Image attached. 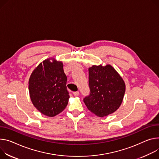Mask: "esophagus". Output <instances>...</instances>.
<instances>
[{
  "label": "esophagus",
  "instance_id": "34e87169",
  "mask_svg": "<svg viewBox=\"0 0 159 159\" xmlns=\"http://www.w3.org/2000/svg\"><path fill=\"white\" fill-rule=\"evenodd\" d=\"M73 94L75 96H78L79 95V91H75V92H74Z\"/></svg>",
  "mask_w": 159,
  "mask_h": 159
}]
</instances>
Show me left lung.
Instances as JSON below:
<instances>
[{"label":"left lung","mask_w":159,"mask_h":159,"mask_svg":"<svg viewBox=\"0 0 159 159\" xmlns=\"http://www.w3.org/2000/svg\"><path fill=\"white\" fill-rule=\"evenodd\" d=\"M89 87L90 94L84 98V102L97 116H107L120 106L125 84L110 65H93L89 68Z\"/></svg>","instance_id":"8db88e82"}]
</instances>
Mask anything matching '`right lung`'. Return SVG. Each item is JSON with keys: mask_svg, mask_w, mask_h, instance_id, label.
<instances>
[{"mask_svg": "<svg viewBox=\"0 0 159 159\" xmlns=\"http://www.w3.org/2000/svg\"><path fill=\"white\" fill-rule=\"evenodd\" d=\"M66 81L61 61L49 58L40 63L33 71L28 82L30 96L34 107L48 117H54L61 113L67 106L70 98Z\"/></svg>", "mask_w": 159, "mask_h": 159, "instance_id": "1", "label": "right lung"}]
</instances>
